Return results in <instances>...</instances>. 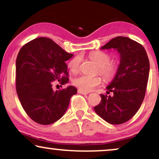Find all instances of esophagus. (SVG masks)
Segmentation results:
<instances>
[{
	"label": "esophagus",
	"mask_w": 159,
	"mask_h": 159,
	"mask_svg": "<svg viewBox=\"0 0 159 159\" xmlns=\"http://www.w3.org/2000/svg\"><path fill=\"white\" fill-rule=\"evenodd\" d=\"M78 92L79 94H88V92H84V91H82V90H81V89H78Z\"/></svg>",
	"instance_id": "1"
}]
</instances>
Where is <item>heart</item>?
<instances>
[{
  "instance_id": "1",
  "label": "heart",
  "mask_w": 159,
  "mask_h": 159,
  "mask_svg": "<svg viewBox=\"0 0 159 159\" xmlns=\"http://www.w3.org/2000/svg\"><path fill=\"white\" fill-rule=\"evenodd\" d=\"M89 59L98 65V73L106 81H111L117 75L120 69V61L111 60V55L103 51H95L89 54ZM81 56H76L70 60L68 67L73 73H77L81 68ZM101 83V78L98 76H89L81 75L75 78L73 84L82 91L89 92Z\"/></svg>"
}]
</instances>
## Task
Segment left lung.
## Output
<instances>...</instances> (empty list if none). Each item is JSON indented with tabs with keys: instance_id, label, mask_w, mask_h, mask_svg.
I'll list each match as a JSON object with an SVG mask.
<instances>
[{
	"instance_id": "obj_1",
	"label": "left lung",
	"mask_w": 159,
	"mask_h": 159,
	"mask_svg": "<svg viewBox=\"0 0 159 159\" xmlns=\"http://www.w3.org/2000/svg\"><path fill=\"white\" fill-rule=\"evenodd\" d=\"M117 50L120 54L117 75L106 89L113 95L100 94L101 101L94 109L108 123L120 125L135 115L143 101L148 78L150 62L143 46L125 37H116L101 49Z\"/></svg>"
}]
</instances>
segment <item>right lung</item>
I'll return each instance as SVG.
<instances>
[{
    "label": "right lung",
    "instance_id": "add662e5",
    "mask_svg": "<svg viewBox=\"0 0 159 159\" xmlns=\"http://www.w3.org/2000/svg\"><path fill=\"white\" fill-rule=\"evenodd\" d=\"M68 53L51 39L39 37L20 50L16 59V90L28 116L40 125H50L65 114L77 89L69 86L53 91V81H69L65 61Z\"/></svg>",
    "mask_w": 159,
    "mask_h": 159
}]
</instances>
